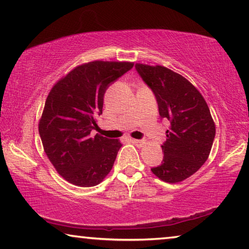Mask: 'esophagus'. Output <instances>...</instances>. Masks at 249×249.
Listing matches in <instances>:
<instances>
[{"mask_svg":"<svg viewBox=\"0 0 249 249\" xmlns=\"http://www.w3.org/2000/svg\"><path fill=\"white\" fill-rule=\"evenodd\" d=\"M131 142H132L133 144H135L136 146H139V147H141V146L144 144V141H142V140H134V139H132Z\"/></svg>","mask_w":249,"mask_h":249,"instance_id":"esophagus-1","label":"esophagus"}]
</instances>
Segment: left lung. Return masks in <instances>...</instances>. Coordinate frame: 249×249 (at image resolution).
<instances>
[{
	"instance_id": "obj_1",
	"label": "left lung",
	"mask_w": 249,
	"mask_h": 249,
	"mask_svg": "<svg viewBox=\"0 0 249 249\" xmlns=\"http://www.w3.org/2000/svg\"><path fill=\"white\" fill-rule=\"evenodd\" d=\"M135 69L155 94L161 118L171 126L161 145V164L152 172L166 183H179L198 171L210 156L215 123L202 94L180 74L160 65L137 63Z\"/></svg>"
}]
</instances>
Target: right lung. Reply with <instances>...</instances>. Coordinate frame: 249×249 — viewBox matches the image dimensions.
<instances>
[{
	"instance_id": "add662e5",
	"label": "right lung",
	"mask_w": 249,
	"mask_h": 249,
	"mask_svg": "<svg viewBox=\"0 0 249 249\" xmlns=\"http://www.w3.org/2000/svg\"><path fill=\"white\" fill-rule=\"evenodd\" d=\"M134 66L132 62L93 61L78 65L55 83L38 122L46 156L71 184L92 187L112 169L122 147L118 140L92 131L103 112L104 94L110 83Z\"/></svg>"
}]
</instances>
